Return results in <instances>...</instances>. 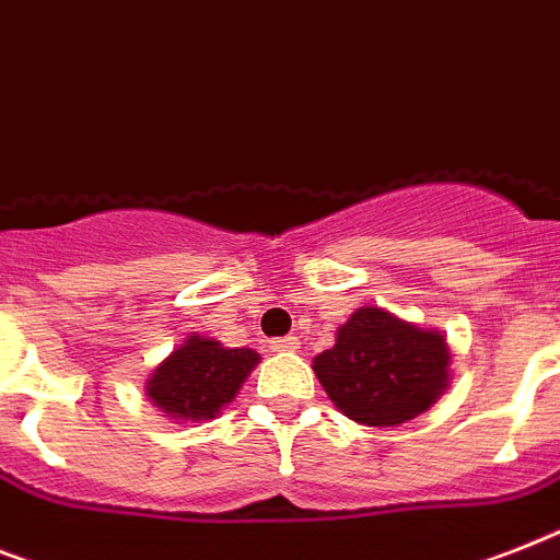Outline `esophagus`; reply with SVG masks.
<instances>
[{"mask_svg": "<svg viewBox=\"0 0 560 560\" xmlns=\"http://www.w3.org/2000/svg\"><path fill=\"white\" fill-rule=\"evenodd\" d=\"M299 336H284V339H272L270 342V351L272 353H293L299 351Z\"/></svg>", "mask_w": 560, "mask_h": 560, "instance_id": "obj_1", "label": "esophagus"}]
</instances>
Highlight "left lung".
<instances>
[{
    "instance_id": "obj_1",
    "label": "left lung",
    "mask_w": 560,
    "mask_h": 560,
    "mask_svg": "<svg viewBox=\"0 0 560 560\" xmlns=\"http://www.w3.org/2000/svg\"><path fill=\"white\" fill-rule=\"evenodd\" d=\"M327 397L348 420L394 429L429 411L452 383L443 330L365 304L339 325L336 345L313 359Z\"/></svg>"
}]
</instances>
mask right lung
<instances>
[{
    "mask_svg": "<svg viewBox=\"0 0 560 560\" xmlns=\"http://www.w3.org/2000/svg\"><path fill=\"white\" fill-rule=\"evenodd\" d=\"M253 348H226L212 336L189 334L147 380V397L172 422H209L224 411L253 368Z\"/></svg>",
    "mask_w": 560,
    "mask_h": 560,
    "instance_id": "1",
    "label": "right lung"
}]
</instances>
